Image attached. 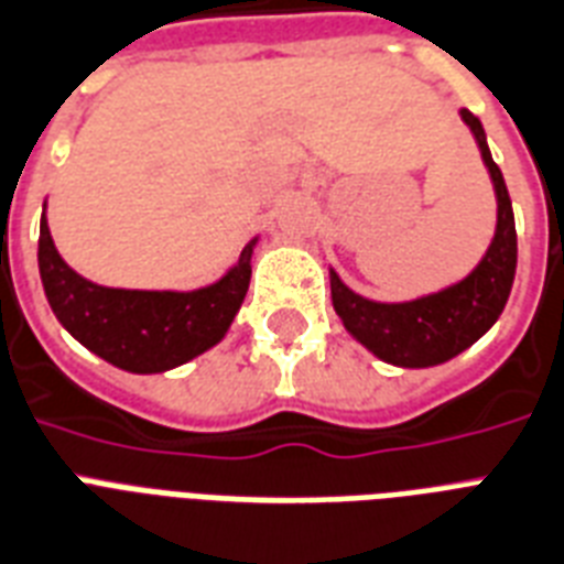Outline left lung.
<instances>
[{
	"instance_id": "8db88e82",
	"label": "left lung",
	"mask_w": 564,
	"mask_h": 564,
	"mask_svg": "<svg viewBox=\"0 0 564 564\" xmlns=\"http://www.w3.org/2000/svg\"><path fill=\"white\" fill-rule=\"evenodd\" d=\"M486 161L488 176L497 194V229L486 256L468 276L456 285L417 296L409 303H377L344 285L341 276L329 270L332 305L352 338L368 347L377 359L397 368H432L444 365L470 344H477L503 312L514 282L518 264V235H514L512 199L506 191L503 173L491 159L486 132L468 108H462Z\"/></svg>"
}]
</instances>
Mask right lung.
Returning a JSON list of instances; mask_svg holds the SVG:
<instances>
[{"label":"right lung","instance_id":"1","mask_svg":"<svg viewBox=\"0 0 564 564\" xmlns=\"http://www.w3.org/2000/svg\"><path fill=\"white\" fill-rule=\"evenodd\" d=\"M256 241L226 276L196 291L105 288L61 259L43 205L37 264L52 312L78 344L129 373H164L223 341L250 288Z\"/></svg>","mask_w":564,"mask_h":564}]
</instances>
